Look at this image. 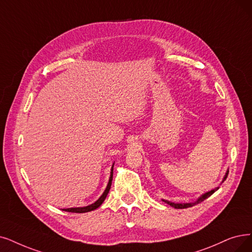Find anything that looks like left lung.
<instances>
[{
	"mask_svg": "<svg viewBox=\"0 0 252 252\" xmlns=\"http://www.w3.org/2000/svg\"><path fill=\"white\" fill-rule=\"evenodd\" d=\"M227 175H228V172H226V175L224 176V179H223V181L227 178ZM219 189V187H217V188H215V189H213V190H211V191H209V192H207V193H205V194H203L202 196H200L197 200H195L194 203H191V204H175V203H170V202H168V200H163L164 203H166L167 205H169V206H172V207H174V208H176V209H185V208H189V207H193L194 205H197V204H199V203H202V202H204V200L206 199V198H208L209 196H211L212 195L216 190H218Z\"/></svg>",
	"mask_w": 252,
	"mask_h": 252,
	"instance_id": "1",
	"label": "left lung"
}]
</instances>
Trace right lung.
Listing matches in <instances>:
<instances>
[{"mask_svg":"<svg viewBox=\"0 0 252 252\" xmlns=\"http://www.w3.org/2000/svg\"><path fill=\"white\" fill-rule=\"evenodd\" d=\"M113 174H114V166L112 167V172H110V178H109V181H108V184H107V187L105 189V191L103 192V194L100 196V198L97 200V202H95L94 204L90 205V206H87V207H83V208H69V209H64V211H66V212H71V213H86V212H90V211H93L97 208H99L100 206H101V204L104 202V199L108 193V191L110 189V186H112V181H113Z\"/></svg>","mask_w":252,"mask_h":252,"instance_id":"add662e5","label":"right lung"}]
</instances>
